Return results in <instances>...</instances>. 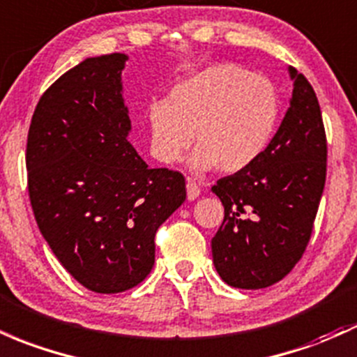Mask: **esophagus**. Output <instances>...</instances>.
<instances>
[{"instance_id":"1","label":"esophagus","mask_w":357,"mask_h":357,"mask_svg":"<svg viewBox=\"0 0 357 357\" xmlns=\"http://www.w3.org/2000/svg\"><path fill=\"white\" fill-rule=\"evenodd\" d=\"M186 195H188V199H197L199 198V195H202V190H199V186L197 185L195 181H191V179H188L186 181Z\"/></svg>"}]
</instances>
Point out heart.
I'll use <instances>...</instances> for the list:
<instances>
[{"instance_id":"b5f03b06","label":"heart","mask_w":357,"mask_h":357,"mask_svg":"<svg viewBox=\"0 0 357 357\" xmlns=\"http://www.w3.org/2000/svg\"><path fill=\"white\" fill-rule=\"evenodd\" d=\"M278 116L280 100L268 79L237 64L210 66L179 81L167 101L149 107L151 151L160 162L174 164L195 137L191 169L232 174L261 158Z\"/></svg>"}]
</instances>
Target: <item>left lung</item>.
Returning <instances> with one entry per match:
<instances>
[{"label":"left lung","instance_id":"8db88e82","mask_svg":"<svg viewBox=\"0 0 357 357\" xmlns=\"http://www.w3.org/2000/svg\"><path fill=\"white\" fill-rule=\"evenodd\" d=\"M293 91L261 158L211 188L225 217L211 238L217 273L229 287L261 289L283 280L310 241L327 172L320 105L303 74L288 68Z\"/></svg>","mask_w":357,"mask_h":357}]
</instances>
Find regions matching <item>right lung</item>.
Masks as SVG:
<instances>
[{
    "mask_svg": "<svg viewBox=\"0 0 357 357\" xmlns=\"http://www.w3.org/2000/svg\"><path fill=\"white\" fill-rule=\"evenodd\" d=\"M127 54L88 57L50 86L26 142L35 220L70 276L120 293L151 273L155 232L186 199L181 172L152 169L128 140Z\"/></svg>",
    "mask_w": 357,
    "mask_h": 357,
    "instance_id": "add662e5",
    "label": "right lung"
}]
</instances>
